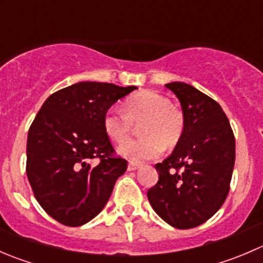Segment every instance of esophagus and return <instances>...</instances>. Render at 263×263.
Listing matches in <instances>:
<instances>
[{
  "label": "esophagus",
  "instance_id": "34e87169",
  "mask_svg": "<svg viewBox=\"0 0 263 263\" xmlns=\"http://www.w3.org/2000/svg\"><path fill=\"white\" fill-rule=\"evenodd\" d=\"M139 168H140V164L134 163V161H129L128 166H127V169H128V171H136V169H139Z\"/></svg>",
  "mask_w": 263,
  "mask_h": 263
}]
</instances>
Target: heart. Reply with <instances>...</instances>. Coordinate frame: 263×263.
<instances>
[{
    "label": "heart",
    "instance_id": "b5f03b06",
    "mask_svg": "<svg viewBox=\"0 0 263 263\" xmlns=\"http://www.w3.org/2000/svg\"><path fill=\"white\" fill-rule=\"evenodd\" d=\"M105 134L116 144L125 142L135 125H141L140 140L119 147V153L132 161H145L156 158L163 148H173L184 134V115L172 105L165 95L155 91H141L124 103V112L109 109L104 116Z\"/></svg>",
    "mask_w": 263,
    "mask_h": 263
}]
</instances>
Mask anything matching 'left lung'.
<instances>
[{
  "mask_svg": "<svg viewBox=\"0 0 263 263\" xmlns=\"http://www.w3.org/2000/svg\"><path fill=\"white\" fill-rule=\"evenodd\" d=\"M166 89L181 102L184 134L169 158L155 165L159 181L147 191L155 213L177 229L208 221L230 190L235 139L220 104L184 82Z\"/></svg>",
  "mask_w": 263,
  "mask_h": 263,
  "instance_id": "left-lung-1",
  "label": "left lung"
}]
</instances>
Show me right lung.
Masks as SVG:
<instances>
[{"label": "right lung", "mask_w": 263, "mask_h": 263, "mask_svg": "<svg viewBox=\"0 0 263 263\" xmlns=\"http://www.w3.org/2000/svg\"><path fill=\"white\" fill-rule=\"evenodd\" d=\"M136 86L82 81L53 92L34 118L26 176L39 205L66 227L94 219L109 200L127 160L105 134V113Z\"/></svg>", "instance_id": "obj_1"}]
</instances>
